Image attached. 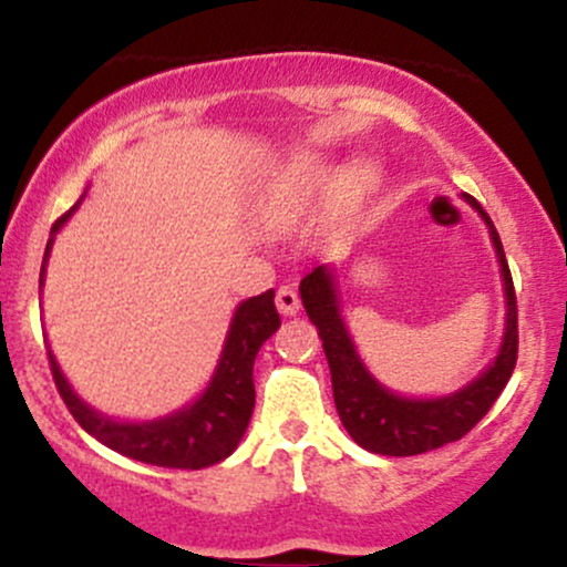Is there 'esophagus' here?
<instances>
[{
    "mask_svg": "<svg viewBox=\"0 0 567 567\" xmlns=\"http://www.w3.org/2000/svg\"><path fill=\"white\" fill-rule=\"evenodd\" d=\"M275 303L279 315H296V311L301 309V298H298V290L292 288V285H282V288L277 290Z\"/></svg>",
    "mask_w": 567,
    "mask_h": 567,
    "instance_id": "obj_1",
    "label": "esophagus"
}]
</instances>
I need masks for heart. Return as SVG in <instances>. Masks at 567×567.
<instances>
[{"mask_svg":"<svg viewBox=\"0 0 567 567\" xmlns=\"http://www.w3.org/2000/svg\"><path fill=\"white\" fill-rule=\"evenodd\" d=\"M370 181H373V175L365 165L351 167L343 178H338V173L328 162L317 157L296 159L288 167H282V173H277L271 184L266 186L258 213H261L264 224L285 229V226L301 224L322 202L336 197V194H343L347 199L360 197L370 186Z\"/></svg>","mask_w":567,"mask_h":567,"instance_id":"b5f03b06","label":"heart"}]
</instances>
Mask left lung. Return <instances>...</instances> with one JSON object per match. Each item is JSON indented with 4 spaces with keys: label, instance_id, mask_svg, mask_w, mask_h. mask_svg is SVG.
I'll list each match as a JSON object with an SVG mask.
<instances>
[{
    "label": "left lung",
    "instance_id": "left-lung-1",
    "mask_svg": "<svg viewBox=\"0 0 567 567\" xmlns=\"http://www.w3.org/2000/svg\"><path fill=\"white\" fill-rule=\"evenodd\" d=\"M464 199L485 218L491 229L506 290V330L496 362L461 392L440 396V400H408L383 389L362 365L347 324L341 320L333 271L328 266H317L301 279V301L309 320L317 324V336L322 338L341 424L347 426L351 440L370 453L419 455L461 440L483 421L517 365V296H514L504 245L483 205L472 194H464Z\"/></svg>",
    "mask_w": 567,
    "mask_h": 567
}]
</instances>
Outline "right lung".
<instances>
[{
  "label": "right lung",
  "mask_w": 567,
  "mask_h": 567,
  "mask_svg": "<svg viewBox=\"0 0 567 567\" xmlns=\"http://www.w3.org/2000/svg\"><path fill=\"white\" fill-rule=\"evenodd\" d=\"M80 205V202H76ZM76 205L53 224V234L66 224V218L76 210ZM50 239L44 247L39 285L44 279V264L50 256ZM279 328V315L275 309V290L247 298L234 311V320L226 336L224 354L216 368V375L194 405L159 421L146 424H120V421L103 419L93 408L71 392L69 381L63 379L55 357L48 351L50 373L58 386V394L66 402L69 413L84 432L93 434L112 451L127 458L143 461L165 470H205L218 464L226 455L237 451L247 424H250L252 408H256V386H252V362L264 341Z\"/></svg>",
  "instance_id": "right-lung-1"
}]
</instances>
